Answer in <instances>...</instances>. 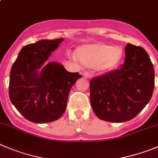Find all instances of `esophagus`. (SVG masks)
<instances>
[{
  "instance_id": "1",
  "label": "esophagus",
  "mask_w": 158,
  "mask_h": 158,
  "mask_svg": "<svg viewBox=\"0 0 158 158\" xmlns=\"http://www.w3.org/2000/svg\"><path fill=\"white\" fill-rule=\"evenodd\" d=\"M83 76H84V77H85V78H91V77H92V74H91L90 73H89V72H84Z\"/></svg>"
}]
</instances>
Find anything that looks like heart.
Masks as SVG:
<instances>
[{
	"label": "heart",
	"mask_w": 158,
	"mask_h": 158,
	"mask_svg": "<svg viewBox=\"0 0 158 158\" xmlns=\"http://www.w3.org/2000/svg\"><path fill=\"white\" fill-rule=\"evenodd\" d=\"M79 61L89 68H97L101 71H110L117 67L123 56L122 49L118 46L112 47L104 43L85 44L77 50ZM77 59L75 55H70Z\"/></svg>",
	"instance_id": "obj_1"
}]
</instances>
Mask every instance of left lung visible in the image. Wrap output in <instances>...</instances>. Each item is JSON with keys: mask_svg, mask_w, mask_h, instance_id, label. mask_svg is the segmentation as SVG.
<instances>
[{"mask_svg": "<svg viewBox=\"0 0 158 158\" xmlns=\"http://www.w3.org/2000/svg\"><path fill=\"white\" fill-rule=\"evenodd\" d=\"M154 89V69L148 54L143 48L127 44L121 69L91 80V105L102 121H128L150 102Z\"/></svg>", "mask_w": 158, "mask_h": 158, "instance_id": "obj_1", "label": "left lung"}]
</instances>
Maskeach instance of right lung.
I'll return each mask as SVG.
<instances>
[{"mask_svg": "<svg viewBox=\"0 0 158 158\" xmlns=\"http://www.w3.org/2000/svg\"><path fill=\"white\" fill-rule=\"evenodd\" d=\"M63 40H40L27 44L12 65L10 100L31 122L48 123L61 118L66 110L69 91L82 77L79 73L66 71L57 62H46Z\"/></svg>", "mask_w": 158, "mask_h": 158, "instance_id": "obj_1", "label": "right lung"}]
</instances>
